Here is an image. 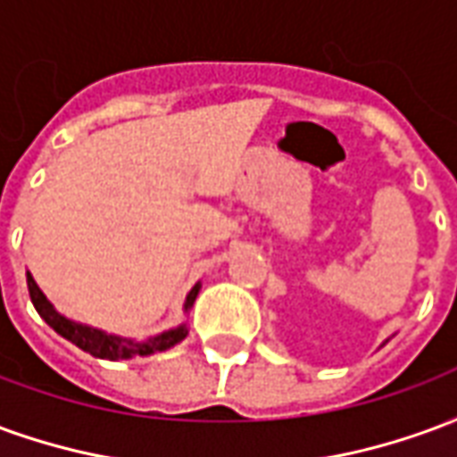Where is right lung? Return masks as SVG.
Here are the masks:
<instances>
[{
    "label": "right lung",
    "mask_w": 457,
    "mask_h": 457,
    "mask_svg": "<svg viewBox=\"0 0 457 457\" xmlns=\"http://www.w3.org/2000/svg\"><path fill=\"white\" fill-rule=\"evenodd\" d=\"M26 284H29V296H31V303L38 311V316L44 318L48 326L54 328L58 336H63L65 340H71L73 345H78L80 350L90 353L93 357H100V360H129V357H137V354H154L169 350L176 343H180L183 337L188 336V328L186 323L179 328H170L166 333H161L156 337H149V340H127V337L110 336L104 330H97V328L83 326V323H75L71 318L61 316L54 308V303L44 296V291L38 288V284L34 281V277L26 271ZM200 284L190 288L188 298H186V311H188L193 303H195V296H198Z\"/></svg>",
    "instance_id": "add662e5"
}]
</instances>
